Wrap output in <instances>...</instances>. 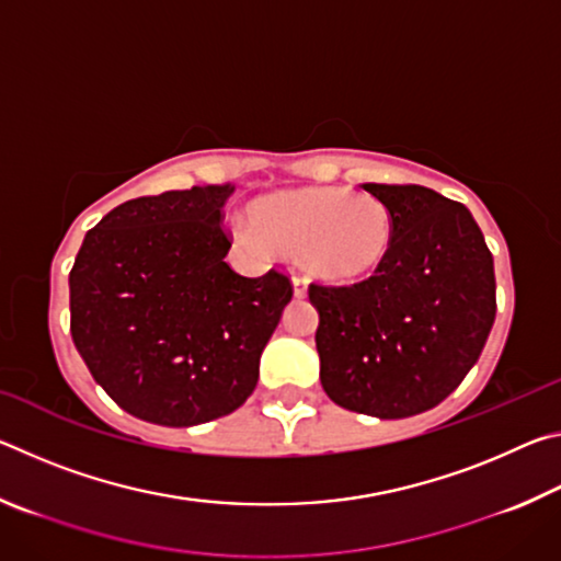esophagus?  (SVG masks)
Listing matches in <instances>:
<instances>
[{
    "label": "esophagus",
    "instance_id": "obj_1",
    "mask_svg": "<svg viewBox=\"0 0 561 561\" xmlns=\"http://www.w3.org/2000/svg\"><path fill=\"white\" fill-rule=\"evenodd\" d=\"M291 287H294V297H297V299L307 297V279H304V277H294Z\"/></svg>",
    "mask_w": 561,
    "mask_h": 561
}]
</instances>
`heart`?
<instances>
[{"label": "heart", "instance_id": "1", "mask_svg": "<svg viewBox=\"0 0 561 561\" xmlns=\"http://www.w3.org/2000/svg\"><path fill=\"white\" fill-rule=\"evenodd\" d=\"M252 232L279 252H297L314 277L346 284L381 267L393 244V213L383 201L346 187H294L247 207Z\"/></svg>", "mask_w": 561, "mask_h": 561}]
</instances>
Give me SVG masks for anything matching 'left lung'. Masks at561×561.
Returning a JSON list of instances; mask_svg holds the SVG:
<instances>
[{
    "label": "left lung",
    "instance_id": "left-lung-1",
    "mask_svg": "<svg viewBox=\"0 0 561 561\" xmlns=\"http://www.w3.org/2000/svg\"><path fill=\"white\" fill-rule=\"evenodd\" d=\"M393 213L381 267L351 287L311 284L319 378L331 401L383 421L443 403L495 324V264L470 210L423 185L366 183Z\"/></svg>",
    "mask_w": 561,
    "mask_h": 561
}]
</instances>
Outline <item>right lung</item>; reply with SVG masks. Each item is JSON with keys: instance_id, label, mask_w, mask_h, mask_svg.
<instances>
[{"instance_id": "1", "label": "right lung", "mask_w": 561, "mask_h": 561, "mask_svg": "<svg viewBox=\"0 0 561 561\" xmlns=\"http://www.w3.org/2000/svg\"><path fill=\"white\" fill-rule=\"evenodd\" d=\"M234 185L136 197L87 232L73 270L71 336L96 383L140 421L187 428L252 396L260 356L291 301L270 270L225 262L222 205Z\"/></svg>"}]
</instances>
